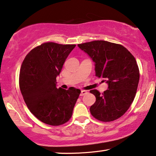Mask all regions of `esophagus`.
<instances>
[{
    "mask_svg": "<svg viewBox=\"0 0 156 156\" xmlns=\"http://www.w3.org/2000/svg\"><path fill=\"white\" fill-rule=\"evenodd\" d=\"M87 93H88V92H87L86 90H81V93H80V96H83V95H86Z\"/></svg>",
    "mask_w": 156,
    "mask_h": 156,
    "instance_id": "obj_1",
    "label": "esophagus"
}]
</instances>
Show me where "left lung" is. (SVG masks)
Instances as JSON below:
<instances>
[{
  "instance_id": "obj_1",
  "label": "left lung",
  "mask_w": 156,
  "mask_h": 156,
  "mask_svg": "<svg viewBox=\"0 0 156 156\" xmlns=\"http://www.w3.org/2000/svg\"><path fill=\"white\" fill-rule=\"evenodd\" d=\"M78 45L95 63V76L108 85V89L101 94L97 90H90L96 98L90 108L91 115L103 122L118 119L128 111L136 96L140 78L136 59L122 45L108 41Z\"/></svg>"
}]
</instances>
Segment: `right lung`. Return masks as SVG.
Here are the masks:
<instances>
[{"mask_svg":"<svg viewBox=\"0 0 156 156\" xmlns=\"http://www.w3.org/2000/svg\"><path fill=\"white\" fill-rule=\"evenodd\" d=\"M75 47L45 43L31 50L23 61L19 85L24 101L31 113L48 125L68 122L79 97V89L56 87V77Z\"/></svg>","mask_w":156,"mask_h":156,"instance_id":"obj_1","label":"right lung"}]
</instances>
